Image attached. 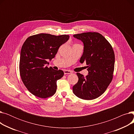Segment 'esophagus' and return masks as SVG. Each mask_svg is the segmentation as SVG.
I'll use <instances>...</instances> for the list:
<instances>
[{"label":"esophagus","mask_w":134,"mask_h":134,"mask_svg":"<svg viewBox=\"0 0 134 134\" xmlns=\"http://www.w3.org/2000/svg\"><path fill=\"white\" fill-rule=\"evenodd\" d=\"M64 74H71L72 72V71H69V70H64Z\"/></svg>","instance_id":"1"}]
</instances>
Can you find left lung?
Returning a JSON list of instances; mask_svg holds the SVG:
<instances>
[{"label": "left lung", "instance_id": "left-lung-1", "mask_svg": "<svg viewBox=\"0 0 134 134\" xmlns=\"http://www.w3.org/2000/svg\"><path fill=\"white\" fill-rule=\"evenodd\" d=\"M83 43V52L80 62L86 61L88 74L85 77L79 73L78 81L73 87L78 97L92 100L104 93L113 78L115 54L111 45L98 32H83L73 35Z\"/></svg>", "mask_w": 134, "mask_h": 134}]
</instances>
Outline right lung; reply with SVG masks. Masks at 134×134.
Masks as SVG:
<instances>
[{"label": "right lung", "mask_w": 134, "mask_h": 134, "mask_svg": "<svg viewBox=\"0 0 134 134\" xmlns=\"http://www.w3.org/2000/svg\"><path fill=\"white\" fill-rule=\"evenodd\" d=\"M69 38L67 35L39 34L29 37L24 42L20 55V75L25 87L34 96L46 98L56 92V81L64 73L48 67L47 61L55 58L59 47Z\"/></svg>", "instance_id": "obj_1"}]
</instances>
